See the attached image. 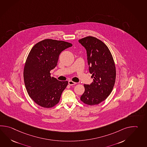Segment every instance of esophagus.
<instances>
[{"mask_svg":"<svg viewBox=\"0 0 147 147\" xmlns=\"http://www.w3.org/2000/svg\"><path fill=\"white\" fill-rule=\"evenodd\" d=\"M76 84V83H75L74 82L72 81H69V85H75Z\"/></svg>","mask_w":147,"mask_h":147,"instance_id":"obj_1","label":"esophagus"}]
</instances>
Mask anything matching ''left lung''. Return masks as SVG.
Instances as JSON below:
<instances>
[{"label":"left lung","mask_w":147,"mask_h":147,"mask_svg":"<svg viewBox=\"0 0 147 147\" xmlns=\"http://www.w3.org/2000/svg\"><path fill=\"white\" fill-rule=\"evenodd\" d=\"M87 53L89 72L93 81L84 84L81 100L86 105H98L108 98L113 90L116 78L114 60L107 46L94 37L78 40Z\"/></svg>","instance_id":"1"}]
</instances>
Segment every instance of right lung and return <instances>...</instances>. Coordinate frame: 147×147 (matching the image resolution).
<instances>
[{"label":"right lung","instance_id":"1","mask_svg":"<svg viewBox=\"0 0 147 147\" xmlns=\"http://www.w3.org/2000/svg\"><path fill=\"white\" fill-rule=\"evenodd\" d=\"M72 44L62 40L46 39L37 42L30 50L24 69L26 90L36 104L43 108H52L60 100L68 82L59 81L51 76L60 53Z\"/></svg>","mask_w":147,"mask_h":147}]
</instances>
